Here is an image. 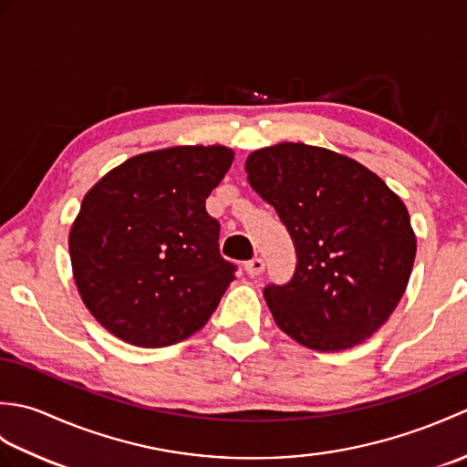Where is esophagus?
<instances>
[{
    "mask_svg": "<svg viewBox=\"0 0 467 467\" xmlns=\"http://www.w3.org/2000/svg\"><path fill=\"white\" fill-rule=\"evenodd\" d=\"M244 269L251 276H259L265 271V261L261 259V256H254V259H251L244 265Z\"/></svg>",
    "mask_w": 467,
    "mask_h": 467,
    "instance_id": "1",
    "label": "esophagus"
}]
</instances>
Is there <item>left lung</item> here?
Instances as JSON below:
<instances>
[{"label": "left lung", "mask_w": 467, "mask_h": 467, "mask_svg": "<svg viewBox=\"0 0 467 467\" xmlns=\"http://www.w3.org/2000/svg\"><path fill=\"white\" fill-rule=\"evenodd\" d=\"M244 171L299 261L289 283L263 291L279 329L315 351L369 339L401 301L418 251L401 198L353 158L303 142L254 150Z\"/></svg>", "instance_id": "8db88e82"}]
</instances>
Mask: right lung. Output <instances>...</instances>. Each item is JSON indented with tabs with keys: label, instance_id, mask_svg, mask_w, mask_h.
Returning a JSON list of instances; mask_svg holds the SVG:
<instances>
[{
	"label": "right lung",
	"instance_id": "right-lung-1",
	"mask_svg": "<svg viewBox=\"0 0 467 467\" xmlns=\"http://www.w3.org/2000/svg\"><path fill=\"white\" fill-rule=\"evenodd\" d=\"M233 158L218 144L144 152L86 192L67 239L74 281L118 339L156 349L211 319L236 266L221 256L204 202Z\"/></svg>",
	"mask_w": 467,
	"mask_h": 467
}]
</instances>
